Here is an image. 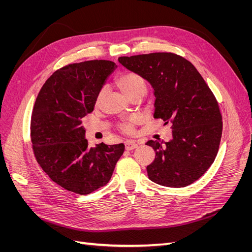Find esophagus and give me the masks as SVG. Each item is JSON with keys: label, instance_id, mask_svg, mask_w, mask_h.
<instances>
[{"label": "esophagus", "instance_id": "esophagus-1", "mask_svg": "<svg viewBox=\"0 0 252 252\" xmlns=\"http://www.w3.org/2000/svg\"><path fill=\"white\" fill-rule=\"evenodd\" d=\"M136 147H138V144H136L134 141L128 140L125 142V148L127 150H132V149H135Z\"/></svg>", "mask_w": 252, "mask_h": 252}]
</instances>
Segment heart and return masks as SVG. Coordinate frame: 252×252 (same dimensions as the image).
Masks as SVG:
<instances>
[{
	"label": "heart",
	"mask_w": 252,
	"mask_h": 252,
	"mask_svg": "<svg viewBox=\"0 0 252 252\" xmlns=\"http://www.w3.org/2000/svg\"><path fill=\"white\" fill-rule=\"evenodd\" d=\"M116 84L122 93L129 98L138 94L143 96L147 91L146 81H145L144 78L139 73L131 72V71L121 73L116 79ZM103 94L104 91L102 90L101 93L98 94L97 100H100V98L103 96ZM138 122H139L138 118H132L128 121L122 122L120 127L122 129V131L130 134L133 132V126L138 123Z\"/></svg>",
	"instance_id": "obj_1"
}]
</instances>
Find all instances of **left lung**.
Here are the masks:
<instances>
[{
    "label": "left lung",
    "instance_id": "8db88e82",
    "mask_svg": "<svg viewBox=\"0 0 252 252\" xmlns=\"http://www.w3.org/2000/svg\"><path fill=\"white\" fill-rule=\"evenodd\" d=\"M119 62L154 88L156 119L171 124L169 142L148 141L156 158L148 178L166 187H185L207 171L218 155L222 116L212 91L196 68L171 52L121 57Z\"/></svg>",
    "mask_w": 252,
    "mask_h": 252
}]
</instances>
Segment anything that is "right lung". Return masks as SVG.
I'll list each match as a JSON object with an SVG mask.
<instances>
[{"mask_svg":"<svg viewBox=\"0 0 252 252\" xmlns=\"http://www.w3.org/2000/svg\"><path fill=\"white\" fill-rule=\"evenodd\" d=\"M116 68L106 60L69 64L53 72L37 94L30 125L34 157L68 191L84 195L105 186L125 150L124 144L89 147L81 125Z\"/></svg>","mask_w":252,"mask_h":252,"instance_id":"obj_1","label":"right lung"}]
</instances>
